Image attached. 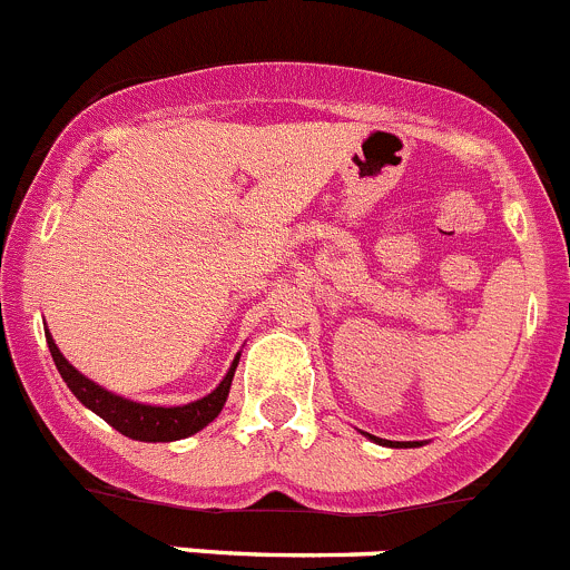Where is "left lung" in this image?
I'll return each instance as SVG.
<instances>
[{
    "mask_svg": "<svg viewBox=\"0 0 570 570\" xmlns=\"http://www.w3.org/2000/svg\"><path fill=\"white\" fill-rule=\"evenodd\" d=\"M366 436L377 444H386V448H416V444H420V442H389V439H377V436H372V433H366Z\"/></svg>",
    "mask_w": 570,
    "mask_h": 570,
    "instance_id": "8db88e82",
    "label": "left lung"
}]
</instances>
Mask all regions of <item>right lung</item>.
Returning <instances> with one entry per match:
<instances>
[{"label":"right lung","instance_id":"add662e5","mask_svg":"<svg viewBox=\"0 0 570 570\" xmlns=\"http://www.w3.org/2000/svg\"><path fill=\"white\" fill-rule=\"evenodd\" d=\"M47 346H50L52 361H56L58 372H61L69 392H72L86 409L95 411L97 416H102L108 425L117 428L122 436L137 439V442H176V439H187L193 436V433H198L200 428H207L209 422L224 411L226 397H229L232 389V377H235L237 361H240V355H235L226 377L207 394V397L193 400V403L187 405H170V409H165V405L134 403V400L128 397H119V394L108 392V389L97 386L95 381L80 375L72 363L63 357V352L58 350L50 330H47Z\"/></svg>","mask_w":570,"mask_h":570}]
</instances>
